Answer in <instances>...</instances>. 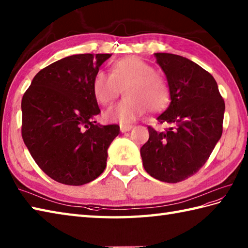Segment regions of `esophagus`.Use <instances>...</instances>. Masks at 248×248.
I'll use <instances>...</instances> for the list:
<instances>
[{"instance_id":"esophagus-1","label":"esophagus","mask_w":248,"mask_h":248,"mask_svg":"<svg viewBox=\"0 0 248 248\" xmlns=\"http://www.w3.org/2000/svg\"><path fill=\"white\" fill-rule=\"evenodd\" d=\"M134 125H128V124H121L120 125V129L122 133H126V131H129L130 129H133Z\"/></svg>"}]
</instances>
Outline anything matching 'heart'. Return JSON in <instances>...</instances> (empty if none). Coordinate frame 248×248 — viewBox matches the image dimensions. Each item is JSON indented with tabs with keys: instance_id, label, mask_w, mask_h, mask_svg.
Masks as SVG:
<instances>
[{
	"instance_id": "heart-1",
	"label": "heart",
	"mask_w": 248,
	"mask_h": 248,
	"mask_svg": "<svg viewBox=\"0 0 248 248\" xmlns=\"http://www.w3.org/2000/svg\"><path fill=\"white\" fill-rule=\"evenodd\" d=\"M125 88L126 97L105 112L109 121L130 123L150 110L157 112L169 100V88L153 66L137 57L113 63L110 75L97 72L92 80V93L99 105L112 104Z\"/></svg>"
}]
</instances>
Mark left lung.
I'll return each instance as SVG.
<instances>
[{
  "mask_svg": "<svg viewBox=\"0 0 248 248\" xmlns=\"http://www.w3.org/2000/svg\"><path fill=\"white\" fill-rule=\"evenodd\" d=\"M166 75L170 105L158 115L164 131L149 126L150 138L140 149L146 172L167 183L195 174L221 137L225 102L215 79L181 55L154 53Z\"/></svg>",
  "mask_w": 248,
  "mask_h": 248,
  "instance_id": "1",
  "label": "left lung"
}]
</instances>
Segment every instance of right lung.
Returning a JSON list of instances; mask_svg holds the SVG:
<instances>
[{"instance_id": "1", "label": "right lung", "mask_w": 248, "mask_h": 248, "mask_svg": "<svg viewBox=\"0 0 248 248\" xmlns=\"http://www.w3.org/2000/svg\"><path fill=\"white\" fill-rule=\"evenodd\" d=\"M109 53L75 54L36 74L21 102L22 138L39 168L65 185L104 172L119 125H100L92 80Z\"/></svg>"}]
</instances>
